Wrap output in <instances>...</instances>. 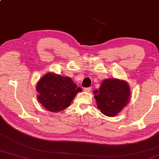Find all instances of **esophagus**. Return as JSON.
I'll return each mask as SVG.
<instances>
[{"label":"esophagus","mask_w":159,"mask_h":159,"mask_svg":"<svg viewBox=\"0 0 159 159\" xmlns=\"http://www.w3.org/2000/svg\"><path fill=\"white\" fill-rule=\"evenodd\" d=\"M84 91L85 92H90V90H91V88H84Z\"/></svg>","instance_id":"esophagus-1"}]
</instances>
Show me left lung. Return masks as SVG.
<instances>
[{"instance_id":"8db88e82","label":"left lung","mask_w":159,"mask_h":159,"mask_svg":"<svg viewBox=\"0 0 159 159\" xmlns=\"http://www.w3.org/2000/svg\"><path fill=\"white\" fill-rule=\"evenodd\" d=\"M94 98L101 112L106 116H115L127 105L130 96L129 85L124 80L116 79H105Z\"/></svg>"}]
</instances>
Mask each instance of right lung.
I'll list each match as a JSON object with an SVG mask.
<instances>
[{
  "instance_id": "1",
  "label": "right lung",
  "mask_w": 159,
  "mask_h": 159,
  "mask_svg": "<svg viewBox=\"0 0 159 159\" xmlns=\"http://www.w3.org/2000/svg\"><path fill=\"white\" fill-rule=\"evenodd\" d=\"M80 88L71 78L48 73L37 85V99L40 103L51 112H58L70 106Z\"/></svg>"
}]
</instances>
